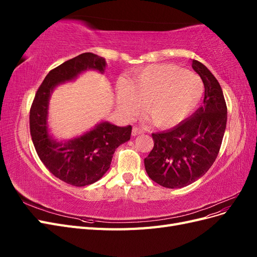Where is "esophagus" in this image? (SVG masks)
I'll return each instance as SVG.
<instances>
[{"label": "esophagus", "mask_w": 257, "mask_h": 257, "mask_svg": "<svg viewBox=\"0 0 257 257\" xmlns=\"http://www.w3.org/2000/svg\"><path fill=\"white\" fill-rule=\"evenodd\" d=\"M144 133V130L139 126H134L133 131H132V135L133 136H137V135H141Z\"/></svg>", "instance_id": "34e87169"}]
</instances>
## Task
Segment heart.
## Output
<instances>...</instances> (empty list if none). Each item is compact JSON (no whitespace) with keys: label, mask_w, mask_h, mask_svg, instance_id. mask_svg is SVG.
<instances>
[{"label":"heart","mask_w":257,"mask_h":257,"mask_svg":"<svg viewBox=\"0 0 257 257\" xmlns=\"http://www.w3.org/2000/svg\"><path fill=\"white\" fill-rule=\"evenodd\" d=\"M204 84L192 72L169 64L148 66L120 82L116 97L122 112L134 116L144 112L155 126L170 127L185 119L198 105Z\"/></svg>","instance_id":"b5f03b06"}]
</instances>
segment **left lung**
<instances>
[{
    "label": "left lung",
    "instance_id": "obj_1",
    "mask_svg": "<svg viewBox=\"0 0 257 257\" xmlns=\"http://www.w3.org/2000/svg\"><path fill=\"white\" fill-rule=\"evenodd\" d=\"M192 67L205 85L203 105L174 128L153 133V149L145 159L148 176L168 189L183 188L208 172L226 128L227 107L219 81L200 62L193 60Z\"/></svg>",
    "mask_w": 257,
    "mask_h": 257
}]
</instances>
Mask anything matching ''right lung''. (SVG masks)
I'll list each match as a JSON object with an SVG mask.
<instances>
[{"label": "right lung", "instance_id": "1", "mask_svg": "<svg viewBox=\"0 0 257 257\" xmlns=\"http://www.w3.org/2000/svg\"><path fill=\"white\" fill-rule=\"evenodd\" d=\"M105 67V59L91 52L64 62L45 77L30 109V133L38 157L54 177L74 186L92 184L106 174L116 148L130 141L132 126L104 121L79 137L57 142L48 130L50 95L58 84L72 81L88 69L103 74Z\"/></svg>", "mask_w": 257, "mask_h": 257}]
</instances>
